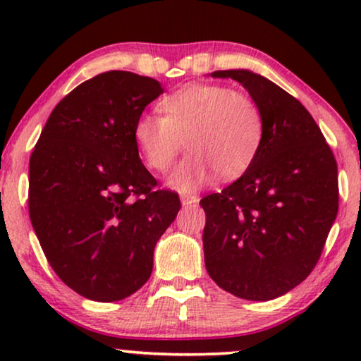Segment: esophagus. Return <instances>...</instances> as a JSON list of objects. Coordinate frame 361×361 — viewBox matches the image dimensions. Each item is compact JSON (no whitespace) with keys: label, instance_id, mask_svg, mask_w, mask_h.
Instances as JSON below:
<instances>
[{"label":"esophagus","instance_id":"esophagus-1","mask_svg":"<svg viewBox=\"0 0 361 361\" xmlns=\"http://www.w3.org/2000/svg\"><path fill=\"white\" fill-rule=\"evenodd\" d=\"M198 202V197L197 195H181V204L185 207L188 205H195Z\"/></svg>","mask_w":361,"mask_h":361}]
</instances>
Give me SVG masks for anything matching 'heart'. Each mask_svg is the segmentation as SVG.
<instances>
[{"label":"heart","instance_id":"b5f03b06","mask_svg":"<svg viewBox=\"0 0 361 361\" xmlns=\"http://www.w3.org/2000/svg\"><path fill=\"white\" fill-rule=\"evenodd\" d=\"M161 117L137 118L134 140L151 169L166 173L183 149L190 154L169 183L193 192L212 178L243 175L255 159L263 137L259 109L247 94L224 85H186L161 98Z\"/></svg>","mask_w":361,"mask_h":361}]
</instances>
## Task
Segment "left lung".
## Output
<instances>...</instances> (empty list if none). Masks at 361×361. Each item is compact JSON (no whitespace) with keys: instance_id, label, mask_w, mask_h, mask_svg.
Masks as SVG:
<instances>
[{"instance_id":"obj_1","label":"left lung","mask_w":361,"mask_h":361,"mask_svg":"<svg viewBox=\"0 0 361 361\" xmlns=\"http://www.w3.org/2000/svg\"><path fill=\"white\" fill-rule=\"evenodd\" d=\"M250 91L263 137L244 175L200 200L205 267L219 287L246 300L295 288L321 258L338 214V164L305 106L246 69L215 71Z\"/></svg>"}]
</instances>
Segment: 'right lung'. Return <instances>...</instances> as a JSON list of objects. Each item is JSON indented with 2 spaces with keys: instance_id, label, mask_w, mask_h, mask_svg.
I'll list each match as a JSON object with an SVG mask.
<instances>
[{
  "instance_id": "1",
  "label": "right lung",
  "mask_w": 361,
  "mask_h": 361,
  "mask_svg": "<svg viewBox=\"0 0 361 361\" xmlns=\"http://www.w3.org/2000/svg\"><path fill=\"white\" fill-rule=\"evenodd\" d=\"M161 93L152 78L98 74L57 103L30 156L32 226L56 275L90 300H122L146 283L157 239L181 207L134 140Z\"/></svg>"
}]
</instances>
